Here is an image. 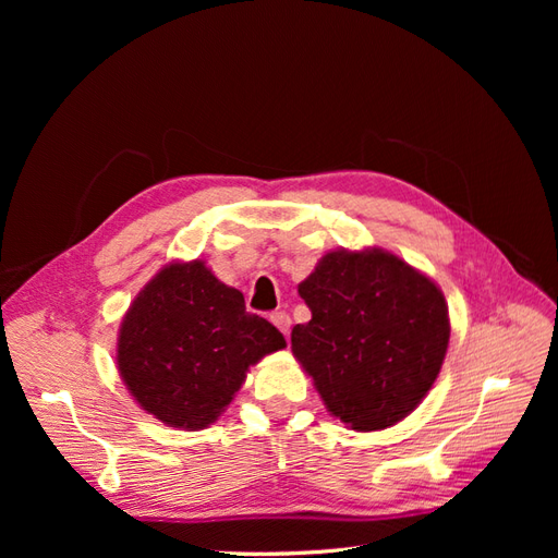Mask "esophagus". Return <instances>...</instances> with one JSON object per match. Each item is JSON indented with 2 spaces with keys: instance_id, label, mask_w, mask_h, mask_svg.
Masks as SVG:
<instances>
[{
  "instance_id": "34e87169",
  "label": "esophagus",
  "mask_w": 558,
  "mask_h": 558,
  "mask_svg": "<svg viewBox=\"0 0 558 558\" xmlns=\"http://www.w3.org/2000/svg\"><path fill=\"white\" fill-rule=\"evenodd\" d=\"M269 320H272V324L283 332V335H289V330H291V316L286 314V312H275V314H269Z\"/></svg>"
}]
</instances>
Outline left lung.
<instances>
[{"instance_id":"1","label":"left lung","mask_w":558,"mask_h":558,"mask_svg":"<svg viewBox=\"0 0 558 558\" xmlns=\"http://www.w3.org/2000/svg\"><path fill=\"white\" fill-rule=\"evenodd\" d=\"M312 312L293 356L353 430L398 424L426 398L449 344L442 291L384 248L330 251L298 286Z\"/></svg>"}]
</instances>
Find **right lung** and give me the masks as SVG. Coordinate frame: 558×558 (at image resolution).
<instances>
[{"label":"right lung","instance_id":"obj_1","mask_svg":"<svg viewBox=\"0 0 558 558\" xmlns=\"http://www.w3.org/2000/svg\"><path fill=\"white\" fill-rule=\"evenodd\" d=\"M286 347L244 295L202 263H170L130 305L118 332V373L162 424L202 430L221 416L251 365Z\"/></svg>","mask_w":558,"mask_h":558}]
</instances>
